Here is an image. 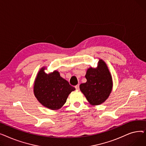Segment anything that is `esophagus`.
<instances>
[{
  "mask_svg": "<svg viewBox=\"0 0 146 146\" xmlns=\"http://www.w3.org/2000/svg\"><path fill=\"white\" fill-rule=\"evenodd\" d=\"M75 88H76V90H79V85H76V86H75Z\"/></svg>",
  "mask_w": 146,
  "mask_h": 146,
  "instance_id": "esophagus-1",
  "label": "esophagus"
}]
</instances>
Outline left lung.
Wrapping results in <instances>:
<instances>
[{
    "label": "left lung",
    "mask_w": 146,
    "mask_h": 146,
    "mask_svg": "<svg viewBox=\"0 0 146 146\" xmlns=\"http://www.w3.org/2000/svg\"><path fill=\"white\" fill-rule=\"evenodd\" d=\"M85 78L87 82L79 87L90 104L99 105L104 102L112 88V76L105 61L99 59L96 68H89Z\"/></svg>",
    "instance_id": "1"
}]
</instances>
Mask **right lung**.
I'll return each mask as SVG.
<instances>
[{
	"mask_svg": "<svg viewBox=\"0 0 146 146\" xmlns=\"http://www.w3.org/2000/svg\"><path fill=\"white\" fill-rule=\"evenodd\" d=\"M45 67L38 73L34 85V95L43 106L57 110L66 103L68 95L75 88L60 76L58 71L47 74Z\"/></svg>",
	"mask_w": 146,
	"mask_h": 146,
	"instance_id": "right-lung-1",
	"label": "right lung"
}]
</instances>
